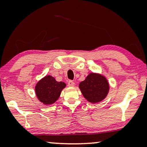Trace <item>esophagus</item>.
<instances>
[{
    "label": "esophagus",
    "mask_w": 147,
    "mask_h": 147,
    "mask_svg": "<svg viewBox=\"0 0 147 147\" xmlns=\"http://www.w3.org/2000/svg\"><path fill=\"white\" fill-rule=\"evenodd\" d=\"M74 85H75V83H74L73 81L69 80V81L68 82V86H69V87H74Z\"/></svg>",
    "instance_id": "1"
}]
</instances>
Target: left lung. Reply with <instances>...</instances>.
Returning <instances> with one entry per match:
<instances>
[{"instance_id": "left-lung-1", "label": "left lung", "mask_w": 147, "mask_h": 147, "mask_svg": "<svg viewBox=\"0 0 147 147\" xmlns=\"http://www.w3.org/2000/svg\"><path fill=\"white\" fill-rule=\"evenodd\" d=\"M82 95L89 102L98 103L106 98L110 90L109 82L105 76L98 73H90L79 84Z\"/></svg>"}]
</instances>
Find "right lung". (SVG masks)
<instances>
[{
    "label": "right lung",
    "mask_w": 147,
    "mask_h": 147,
    "mask_svg": "<svg viewBox=\"0 0 147 147\" xmlns=\"http://www.w3.org/2000/svg\"><path fill=\"white\" fill-rule=\"evenodd\" d=\"M66 84L63 82H57L53 76L47 75L36 84L35 94L41 103L51 105L59 99Z\"/></svg>",
    "instance_id": "add662e5"
}]
</instances>
